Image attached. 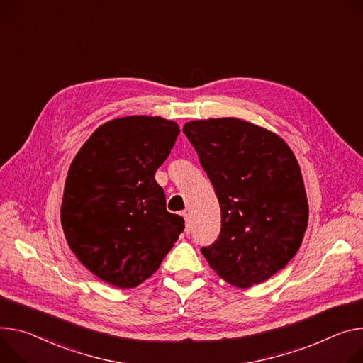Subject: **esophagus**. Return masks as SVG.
I'll use <instances>...</instances> for the list:
<instances>
[{
    "label": "esophagus",
    "instance_id": "obj_1",
    "mask_svg": "<svg viewBox=\"0 0 363 363\" xmlns=\"http://www.w3.org/2000/svg\"><path fill=\"white\" fill-rule=\"evenodd\" d=\"M182 216H184V220H185V232H186V233H189L191 230H192L191 216H189V213H188V211H184V213H182Z\"/></svg>",
    "mask_w": 363,
    "mask_h": 363
}]
</instances>
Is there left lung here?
Returning a JSON list of instances; mask_svg holds the SVG:
<instances>
[{
  "instance_id": "8db88e82",
  "label": "left lung",
  "mask_w": 363,
  "mask_h": 363,
  "mask_svg": "<svg viewBox=\"0 0 363 363\" xmlns=\"http://www.w3.org/2000/svg\"><path fill=\"white\" fill-rule=\"evenodd\" d=\"M182 131L199 153L221 210L218 239L201 249L225 282L249 288L269 279L298 252L308 223L300 164L272 131L225 117Z\"/></svg>"
}]
</instances>
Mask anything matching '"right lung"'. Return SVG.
<instances>
[{
	"mask_svg": "<svg viewBox=\"0 0 363 363\" xmlns=\"http://www.w3.org/2000/svg\"><path fill=\"white\" fill-rule=\"evenodd\" d=\"M178 135V124L162 117L114 118L94 131L71 163L63 233L82 265L110 285H140L182 233L184 218L167 211L155 179Z\"/></svg>",
	"mask_w": 363,
	"mask_h": 363,
	"instance_id": "obj_1",
	"label": "right lung"
}]
</instances>
